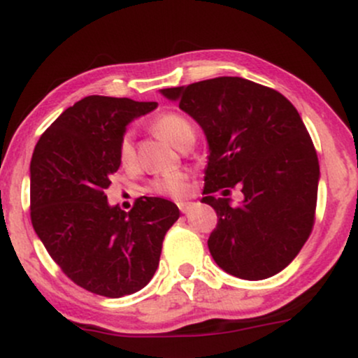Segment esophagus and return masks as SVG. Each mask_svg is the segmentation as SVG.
<instances>
[{"label": "esophagus", "instance_id": "esophagus-1", "mask_svg": "<svg viewBox=\"0 0 358 358\" xmlns=\"http://www.w3.org/2000/svg\"><path fill=\"white\" fill-rule=\"evenodd\" d=\"M176 205H178L180 212H182V213H188V212H190V208L193 207L192 202H178Z\"/></svg>", "mask_w": 358, "mask_h": 358}]
</instances>
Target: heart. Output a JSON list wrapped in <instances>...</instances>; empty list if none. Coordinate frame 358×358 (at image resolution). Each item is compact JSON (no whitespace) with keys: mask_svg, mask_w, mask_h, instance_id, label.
Instances as JSON below:
<instances>
[{"mask_svg":"<svg viewBox=\"0 0 358 358\" xmlns=\"http://www.w3.org/2000/svg\"><path fill=\"white\" fill-rule=\"evenodd\" d=\"M153 129L159 136H163L168 143L180 148L188 139H195V129H193L192 122L187 117L178 113H165L158 116L153 122ZM119 163L122 168H133L136 165V150H134V143L131 134H124L119 141L117 148ZM190 190V183H188V176L183 173H166L158 176L153 182L148 185V192L155 193V195L170 196V199H183L188 195Z\"/></svg>","mask_w":358,"mask_h":358,"instance_id":"1","label":"heart"}]
</instances>
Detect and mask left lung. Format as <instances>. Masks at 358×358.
<instances>
[{
  "label": "left lung",
  "mask_w": 358,
  "mask_h": 358,
  "mask_svg": "<svg viewBox=\"0 0 358 358\" xmlns=\"http://www.w3.org/2000/svg\"><path fill=\"white\" fill-rule=\"evenodd\" d=\"M162 94L178 101L207 136L202 202L217 212L208 237L213 261L248 281L278 274L313 231L318 196V156L296 108L278 90L242 77ZM236 186L243 192L239 206L227 199Z\"/></svg>",
  "instance_id": "1"
}]
</instances>
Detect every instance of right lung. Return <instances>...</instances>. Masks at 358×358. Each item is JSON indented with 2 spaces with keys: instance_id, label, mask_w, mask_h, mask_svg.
Masks as SVG:
<instances>
[{
  "instance_id": "right-lung-1",
  "label": "right lung",
  "mask_w": 358,
  "mask_h": 358,
  "mask_svg": "<svg viewBox=\"0 0 358 358\" xmlns=\"http://www.w3.org/2000/svg\"><path fill=\"white\" fill-rule=\"evenodd\" d=\"M156 106L84 97L52 122L31 156V225L62 273L94 294L121 298L145 287L180 217L170 200L145 196L124 212L104 193L121 165L126 126Z\"/></svg>"
}]
</instances>
